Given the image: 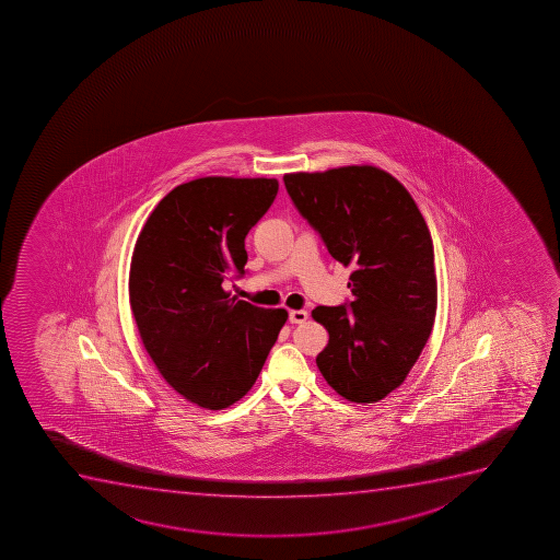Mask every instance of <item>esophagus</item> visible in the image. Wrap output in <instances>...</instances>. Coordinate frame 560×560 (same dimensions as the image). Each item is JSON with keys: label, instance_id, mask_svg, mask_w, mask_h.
I'll list each match as a JSON object with an SVG mask.
<instances>
[{"label": "esophagus", "instance_id": "1", "mask_svg": "<svg viewBox=\"0 0 560 560\" xmlns=\"http://www.w3.org/2000/svg\"><path fill=\"white\" fill-rule=\"evenodd\" d=\"M308 319L306 311H290V323H305Z\"/></svg>", "mask_w": 560, "mask_h": 560}]
</instances>
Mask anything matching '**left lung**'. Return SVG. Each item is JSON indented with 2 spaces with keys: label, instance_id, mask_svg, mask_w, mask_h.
Masks as SVG:
<instances>
[{
  "label": "left lung",
  "instance_id": "obj_1",
  "mask_svg": "<svg viewBox=\"0 0 560 560\" xmlns=\"http://www.w3.org/2000/svg\"><path fill=\"white\" fill-rule=\"evenodd\" d=\"M284 186L334 259L354 268L350 305L312 311L328 332L317 366L345 399L380 401L405 382L436 317L425 219L404 184L376 166L287 173Z\"/></svg>",
  "mask_w": 560,
  "mask_h": 560
}]
</instances>
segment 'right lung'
Wrapping results in <instances>:
<instances>
[{"label": "right lung", "mask_w": 560, "mask_h": 560, "mask_svg": "<svg viewBox=\"0 0 560 560\" xmlns=\"http://www.w3.org/2000/svg\"><path fill=\"white\" fill-rule=\"evenodd\" d=\"M276 178L202 177L148 217L129 268V303L145 352L184 399L221 410L254 387L289 319L222 289L244 273V238L276 199Z\"/></svg>", "instance_id": "add662e5"}]
</instances>
